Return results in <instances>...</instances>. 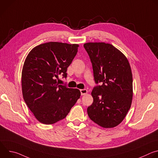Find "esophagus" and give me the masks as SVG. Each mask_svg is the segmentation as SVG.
I'll list each match as a JSON object with an SVG mask.
<instances>
[{
	"label": "esophagus",
	"instance_id": "obj_1",
	"mask_svg": "<svg viewBox=\"0 0 158 158\" xmlns=\"http://www.w3.org/2000/svg\"><path fill=\"white\" fill-rule=\"evenodd\" d=\"M80 91H81V95H82V96L85 95V94H86L88 93L87 89H81Z\"/></svg>",
	"mask_w": 158,
	"mask_h": 158
}]
</instances>
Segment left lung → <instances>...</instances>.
I'll use <instances>...</instances> for the list:
<instances>
[{"mask_svg":"<svg viewBox=\"0 0 158 158\" xmlns=\"http://www.w3.org/2000/svg\"><path fill=\"white\" fill-rule=\"evenodd\" d=\"M84 47L93 64L95 82H102L91 93L93 102L87 107L88 116L104 128L114 127L124 120L132 103L129 62L122 52L110 44L87 42Z\"/></svg>","mask_w":158,"mask_h":158,"instance_id":"8db88e82","label":"left lung"}]
</instances>
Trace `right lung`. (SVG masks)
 <instances>
[{
  "label": "right lung",
  "instance_id": "obj_1",
  "mask_svg": "<svg viewBox=\"0 0 158 158\" xmlns=\"http://www.w3.org/2000/svg\"><path fill=\"white\" fill-rule=\"evenodd\" d=\"M79 44L49 42L34 48L28 54L22 71L24 100L35 118L44 124H52L68 114L80 98L77 89L59 84L56 79L76 56Z\"/></svg>",
  "mask_w": 158,
  "mask_h": 158
}]
</instances>
